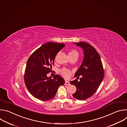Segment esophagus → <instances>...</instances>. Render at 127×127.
I'll list each match as a JSON object with an SVG mask.
<instances>
[{
    "mask_svg": "<svg viewBox=\"0 0 127 127\" xmlns=\"http://www.w3.org/2000/svg\"><path fill=\"white\" fill-rule=\"evenodd\" d=\"M65 85H70V83H69V82H68V81H65V84H64Z\"/></svg>",
    "mask_w": 127,
    "mask_h": 127,
    "instance_id": "obj_1",
    "label": "esophagus"
}]
</instances>
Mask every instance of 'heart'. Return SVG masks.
<instances>
[{"mask_svg":"<svg viewBox=\"0 0 127 127\" xmlns=\"http://www.w3.org/2000/svg\"><path fill=\"white\" fill-rule=\"evenodd\" d=\"M68 55L69 57L74 56H78L79 53L76 50L72 49L70 52H69ZM60 72L64 76V77L65 78H68L70 77V70L65 68H64L61 69Z\"/></svg>","mask_w":127,"mask_h":127,"instance_id":"1","label":"heart"}]
</instances>
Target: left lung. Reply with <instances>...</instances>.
Segmentation results:
<instances>
[{
    "label": "left lung",
    "instance_id": "left-lung-1",
    "mask_svg": "<svg viewBox=\"0 0 127 127\" xmlns=\"http://www.w3.org/2000/svg\"><path fill=\"white\" fill-rule=\"evenodd\" d=\"M75 44L82 48L84 59L74 77L82 75V78L80 81L75 80L69 83L77 88V91L72 94L73 97L79 100H85L95 93L103 80L104 70L100 56L93 46L85 42Z\"/></svg>",
    "mask_w": 127,
    "mask_h": 127
}]
</instances>
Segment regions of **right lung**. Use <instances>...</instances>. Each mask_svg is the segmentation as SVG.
<instances>
[{
	"label": "right lung",
	"instance_id": "obj_1",
	"mask_svg": "<svg viewBox=\"0 0 127 127\" xmlns=\"http://www.w3.org/2000/svg\"><path fill=\"white\" fill-rule=\"evenodd\" d=\"M64 46L61 43L47 42L31 56L27 62L24 82L30 93L35 98L47 100L54 97L58 89L65 81L60 75L47 77L50 72L57 54Z\"/></svg>",
	"mask_w": 127,
	"mask_h": 127
}]
</instances>
